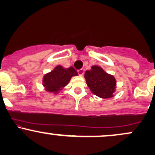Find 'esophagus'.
Instances as JSON below:
<instances>
[{
  "label": "esophagus",
  "mask_w": 155,
  "mask_h": 155,
  "mask_svg": "<svg viewBox=\"0 0 155 155\" xmlns=\"http://www.w3.org/2000/svg\"><path fill=\"white\" fill-rule=\"evenodd\" d=\"M84 70L83 68L80 69V70H78V74H79V75L80 76H81L84 74Z\"/></svg>",
  "instance_id": "1"
}]
</instances>
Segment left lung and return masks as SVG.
Masks as SVG:
<instances>
[{
  "label": "left lung",
  "instance_id": "obj_1",
  "mask_svg": "<svg viewBox=\"0 0 155 155\" xmlns=\"http://www.w3.org/2000/svg\"><path fill=\"white\" fill-rule=\"evenodd\" d=\"M84 78L87 86L94 95L101 98H109L114 96L117 81L114 76L104 71L97 65L92 66L91 70L85 72Z\"/></svg>",
  "mask_w": 155,
  "mask_h": 155
}]
</instances>
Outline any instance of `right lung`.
Instances as JSON below:
<instances>
[{"label": "right lung", "mask_w": 155, "mask_h": 155, "mask_svg": "<svg viewBox=\"0 0 155 155\" xmlns=\"http://www.w3.org/2000/svg\"><path fill=\"white\" fill-rule=\"evenodd\" d=\"M77 75V71L73 67L65 69L62 65H58L44 75L43 86L47 92L58 94L68 84L72 76Z\"/></svg>", "instance_id": "1"}]
</instances>
